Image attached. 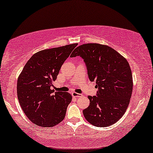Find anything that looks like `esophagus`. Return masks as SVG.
<instances>
[{"mask_svg": "<svg viewBox=\"0 0 153 153\" xmlns=\"http://www.w3.org/2000/svg\"><path fill=\"white\" fill-rule=\"evenodd\" d=\"M72 96H73V97H75V98H79V97H81L82 95L81 94H79V93H76V92H72Z\"/></svg>", "mask_w": 153, "mask_h": 153, "instance_id": "1", "label": "esophagus"}]
</instances>
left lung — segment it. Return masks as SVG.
<instances>
[{
  "label": "left lung",
  "instance_id": "obj_1",
  "mask_svg": "<svg viewBox=\"0 0 153 153\" xmlns=\"http://www.w3.org/2000/svg\"><path fill=\"white\" fill-rule=\"evenodd\" d=\"M70 56L83 59L89 79L98 89L96 96H88L90 102L83 111L84 117L98 127L116 123L126 112L132 94V72L127 60L111 47L96 43L82 44Z\"/></svg>",
  "mask_w": 153,
  "mask_h": 153
}]
</instances>
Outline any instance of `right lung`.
<instances>
[{
	"instance_id": "right-lung-1",
	"label": "right lung",
	"mask_w": 153,
	"mask_h": 153,
	"mask_svg": "<svg viewBox=\"0 0 153 153\" xmlns=\"http://www.w3.org/2000/svg\"><path fill=\"white\" fill-rule=\"evenodd\" d=\"M78 44L39 51L29 59L17 81L19 103L33 123L42 127L57 125L64 119L72 96L51 89L61 67Z\"/></svg>"
}]
</instances>
